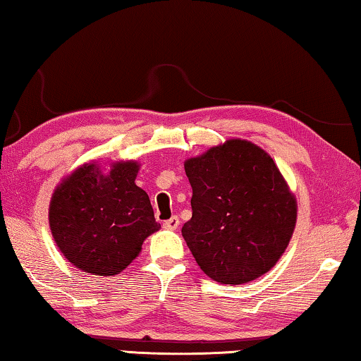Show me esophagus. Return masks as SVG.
I'll list each match as a JSON object with an SVG mask.
<instances>
[{
	"label": "esophagus",
	"mask_w": 361,
	"mask_h": 361,
	"mask_svg": "<svg viewBox=\"0 0 361 361\" xmlns=\"http://www.w3.org/2000/svg\"><path fill=\"white\" fill-rule=\"evenodd\" d=\"M180 227V219L176 217V215H173V217H170L169 220H165L164 222V228L166 230H176Z\"/></svg>",
	"instance_id": "34e87169"
}]
</instances>
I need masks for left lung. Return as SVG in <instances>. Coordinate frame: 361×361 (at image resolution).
<instances>
[{
  "label": "left lung",
  "instance_id": "obj_1",
  "mask_svg": "<svg viewBox=\"0 0 361 361\" xmlns=\"http://www.w3.org/2000/svg\"><path fill=\"white\" fill-rule=\"evenodd\" d=\"M185 171L192 217L181 233L204 274L240 285L271 271L297 224V199L271 155L228 139L188 159Z\"/></svg>",
  "mask_w": 361,
  "mask_h": 361
}]
</instances>
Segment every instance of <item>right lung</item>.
<instances>
[{
	"instance_id": "obj_1",
	"label": "right lung",
	"mask_w": 361,
	"mask_h": 361,
	"mask_svg": "<svg viewBox=\"0 0 361 361\" xmlns=\"http://www.w3.org/2000/svg\"><path fill=\"white\" fill-rule=\"evenodd\" d=\"M139 164L115 162L104 173L84 164L51 196V235L73 266L92 276H116L136 259L144 240L157 232L147 192L136 183Z\"/></svg>"
}]
</instances>
